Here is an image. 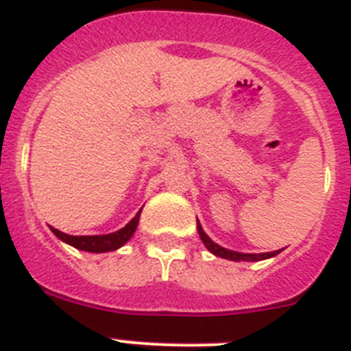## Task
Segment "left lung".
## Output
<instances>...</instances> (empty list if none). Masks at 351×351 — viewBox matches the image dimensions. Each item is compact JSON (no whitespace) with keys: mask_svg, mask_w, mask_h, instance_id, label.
I'll return each mask as SVG.
<instances>
[{"mask_svg":"<svg viewBox=\"0 0 351 351\" xmlns=\"http://www.w3.org/2000/svg\"><path fill=\"white\" fill-rule=\"evenodd\" d=\"M198 234H200V239H202V242L205 243V247H207V249L210 250L214 256L224 257V259H231V261H261V259H268V257H273L280 252V250H275V252H266V254L233 252V250H228V249H224V247H221V245H217V243L212 242L207 234H205V231L202 230L200 223H198Z\"/></svg>","mask_w":351,"mask_h":351,"instance_id":"8db88e82","label":"left lung"}]
</instances>
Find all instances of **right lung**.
Here are the masks:
<instances>
[{
    "mask_svg": "<svg viewBox=\"0 0 351 351\" xmlns=\"http://www.w3.org/2000/svg\"><path fill=\"white\" fill-rule=\"evenodd\" d=\"M139 215L141 210L137 212V215L125 228H121L117 233H109V234H94V237H73V234H66L62 231L51 228L57 239H60L62 242L69 243L75 249L86 250V252H108V250H117L118 247L123 245L125 242L130 240V237L136 231L137 223H139Z\"/></svg>",
    "mask_w": 351,
    "mask_h": 351,
    "instance_id": "obj_1",
    "label": "right lung"
}]
</instances>
